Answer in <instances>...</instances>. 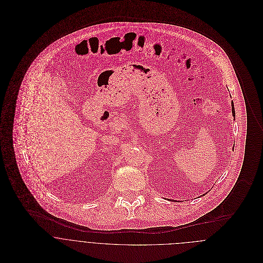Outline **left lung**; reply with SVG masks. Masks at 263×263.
Instances as JSON below:
<instances>
[{
	"label": "left lung",
	"instance_id": "left-lung-1",
	"mask_svg": "<svg viewBox=\"0 0 263 263\" xmlns=\"http://www.w3.org/2000/svg\"><path fill=\"white\" fill-rule=\"evenodd\" d=\"M231 104H232V113H233V116L235 117V108H234V103H233V101L231 102ZM234 148V147H233ZM202 195H204V194H202Z\"/></svg>",
	"mask_w": 263,
	"mask_h": 263
}]
</instances>
